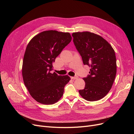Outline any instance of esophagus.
I'll return each instance as SVG.
<instances>
[{
    "mask_svg": "<svg viewBox=\"0 0 134 134\" xmlns=\"http://www.w3.org/2000/svg\"><path fill=\"white\" fill-rule=\"evenodd\" d=\"M78 78V76H74L73 77H71V79H77Z\"/></svg>",
    "mask_w": 134,
    "mask_h": 134,
    "instance_id": "esophagus-1",
    "label": "esophagus"
}]
</instances>
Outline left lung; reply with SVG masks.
Masks as SVG:
<instances>
[{
	"label": "left lung",
	"instance_id": "left-lung-1",
	"mask_svg": "<svg viewBox=\"0 0 134 134\" xmlns=\"http://www.w3.org/2000/svg\"><path fill=\"white\" fill-rule=\"evenodd\" d=\"M73 42L84 65L91 69L84 89L79 91L87 101L100 100L109 92L117 71L115 53L111 46L99 35L88 31L73 32Z\"/></svg>",
	"mask_w": 134,
	"mask_h": 134
}]
</instances>
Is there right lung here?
I'll use <instances>...</instances> for the list:
<instances>
[{
    "instance_id": "obj_1",
    "label": "right lung",
    "mask_w": 134,
    "mask_h": 134,
    "mask_svg": "<svg viewBox=\"0 0 134 134\" xmlns=\"http://www.w3.org/2000/svg\"><path fill=\"white\" fill-rule=\"evenodd\" d=\"M71 40L69 32L48 30L36 35L28 43L23 58L22 76L30 95L38 103L53 104L62 97L71 78L51 71L56 58Z\"/></svg>"
}]
</instances>
